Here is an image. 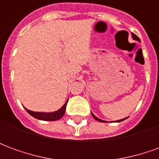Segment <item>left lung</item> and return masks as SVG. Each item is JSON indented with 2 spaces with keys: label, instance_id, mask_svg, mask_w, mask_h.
I'll return each instance as SVG.
<instances>
[{
  "label": "left lung",
  "instance_id": "8db88e82",
  "mask_svg": "<svg viewBox=\"0 0 159 159\" xmlns=\"http://www.w3.org/2000/svg\"><path fill=\"white\" fill-rule=\"evenodd\" d=\"M132 37H133L134 40H136V41H139V42H140V39H139V37H138L136 35H134V33H132ZM91 113H92V112H91ZM92 116H93V118H94L95 120H97V121H99V122H102V123H105V121H103V120H101V119H100V118H98L97 117H95V116H94L93 113H92ZM124 119H126V118H123V119H121V120H117V122H121V121H123Z\"/></svg>",
  "mask_w": 159,
  "mask_h": 159
}]
</instances>
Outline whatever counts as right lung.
I'll return each mask as SVG.
<instances>
[{"mask_svg":"<svg viewBox=\"0 0 159 159\" xmlns=\"http://www.w3.org/2000/svg\"><path fill=\"white\" fill-rule=\"evenodd\" d=\"M67 101H68V100H66V103L64 104V106L59 110L53 111V112H37V111H30L28 109H26V108L25 110L27 111V112L30 115H31L32 117H34L36 119L43 120V121H56V120L60 119L64 116V114L66 112Z\"/></svg>","mask_w":159,"mask_h":159,"instance_id":"1","label":"right lung"}]
</instances>
